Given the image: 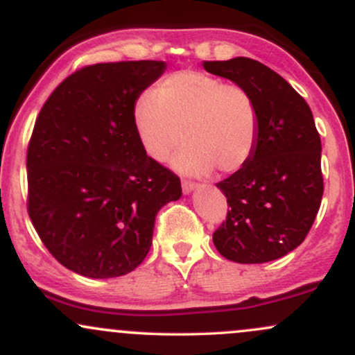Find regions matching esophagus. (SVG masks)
<instances>
[{"label": "esophagus", "mask_w": 355, "mask_h": 355, "mask_svg": "<svg viewBox=\"0 0 355 355\" xmlns=\"http://www.w3.org/2000/svg\"><path fill=\"white\" fill-rule=\"evenodd\" d=\"M194 189H196V184H194V182H191V181H182V193L189 194V193H193Z\"/></svg>", "instance_id": "esophagus-1"}]
</instances>
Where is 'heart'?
<instances>
[{
    "label": "heart",
    "instance_id": "1",
    "mask_svg": "<svg viewBox=\"0 0 355 355\" xmlns=\"http://www.w3.org/2000/svg\"><path fill=\"white\" fill-rule=\"evenodd\" d=\"M134 130L144 153L166 161L181 144L173 166L186 176H205L214 167L236 173L253 156L260 119L243 87L213 75L184 70L169 75L132 105Z\"/></svg>",
    "mask_w": 355,
    "mask_h": 355
}]
</instances>
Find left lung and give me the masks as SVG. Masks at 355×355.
<instances>
[{"label": "left lung", "mask_w": 355, "mask_h": 355, "mask_svg": "<svg viewBox=\"0 0 355 355\" xmlns=\"http://www.w3.org/2000/svg\"><path fill=\"white\" fill-rule=\"evenodd\" d=\"M202 67L248 92L260 119L253 156L216 184L231 209L213 243L236 263L273 261L305 240L320 208L322 144L312 110L284 77L257 60L236 57Z\"/></svg>", "instance_id": "1"}]
</instances>
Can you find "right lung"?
Wrapping results in <instances>:
<instances>
[{"instance_id":"add662e5","label":"right lung","mask_w":355,"mask_h":355,"mask_svg":"<svg viewBox=\"0 0 355 355\" xmlns=\"http://www.w3.org/2000/svg\"><path fill=\"white\" fill-rule=\"evenodd\" d=\"M166 62L97 63L50 95L28 146V214L71 272L115 278L144 261L162 206L182 196L174 173L150 159L132 105Z\"/></svg>"}]
</instances>
